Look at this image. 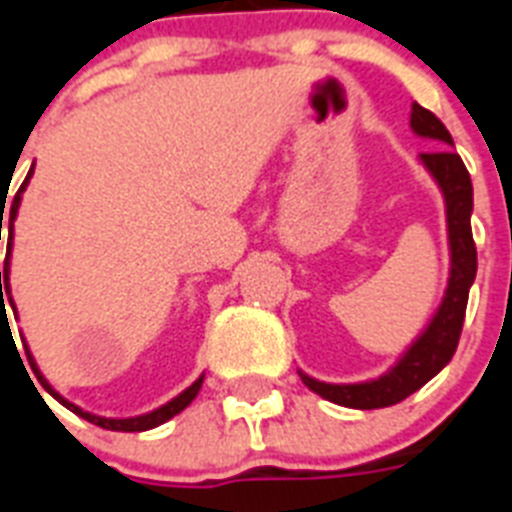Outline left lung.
Returning <instances> with one entry per match:
<instances>
[{"label":"left lung","mask_w":512,"mask_h":512,"mask_svg":"<svg viewBox=\"0 0 512 512\" xmlns=\"http://www.w3.org/2000/svg\"><path fill=\"white\" fill-rule=\"evenodd\" d=\"M412 130L420 138L436 140V151L420 154L422 164L436 177L446 201V225H449V249H452V273H449V287H446L444 303L438 305L436 316L428 329L412 342L404 358L398 361L388 374L377 380L356 382V385H329L319 382L300 372V380L327 398L332 404L350 406V409H382L393 406L412 396L428 380H433L449 361H452L457 342L462 335V321L468 308V292L476 279V241L470 231V212H473V183L462 164L460 154L452 151V135L446 130L436 114L420 103L412 106Z\"/></svg>","instance_id":"left-lung-1"}]
</instances>
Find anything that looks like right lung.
I'll return each instance as SVG.
<instances>
[{
	"label": "right lung",
	"instance_id": "1",
	"mask_svg": "<svg viewBox=\"0 0 512 512\" xmlns=\"http://www.w3.org/2000/svg\"><path fill=\"white\" fill-rule=\"evenodd\" d=\"M31 172H34V167H31ZM31 172H28V177H31ZM28 177L23 180V185L18 188V193H15V199H12V207H10V239H7V257H4V268L0 271V300H2V319H4V313H7V308H4V295H10V249H12V220H15V215H18V207H20V193L26 191V185H28ZM2 204H4V196H2ZM0 220H4V215L0 217ZM0 233H2V223H0ZM5 284V292H1V284ZM7 303L12 305V300L7 297ZM26 356L28 361H31V369H34V374L39 377V382H42V388L50 393L55 401H60V404L66 406V409H71L74 414H79V417H84L87 422H92V425H100V428H106V430H124V433H140V430H151L156 428V425H162V422H167L170 417H175V414H180L185 409V406L191 404L193 398H196V393H199L201 388V382H204V377H199V380L193 382L191 388H185L183 393L177 398H172L170 404H164L159 406L156 412L151 414H140V417H127V420H108V417H98V414H90V412H82L79 406H74L71 401H66V398L60 396V393H55V390L50 388V382L44 380L42 372L36 369L34 364V358H31V353L26 350Z\"/></svg>",
	"mask_w": 512,
	"mask_h": 512
}]
</instances>
